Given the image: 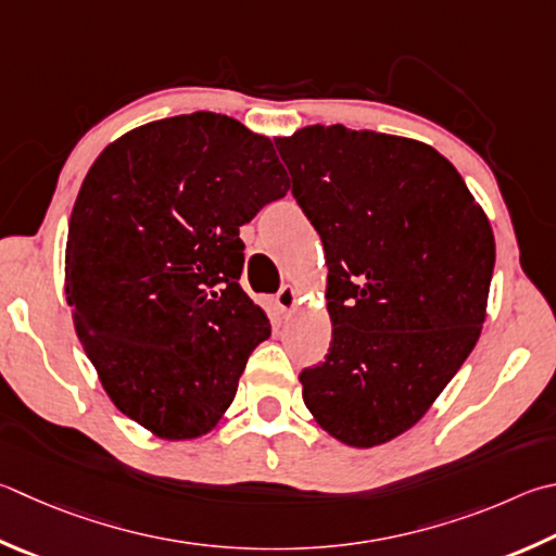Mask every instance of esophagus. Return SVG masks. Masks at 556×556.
Masks as SVG:
<instances>
[{
	"label": "esophagus",
	"instance_id": "34e87169",
	"mask_svg": "<svg viewBox=\"0 0 556 556\" xmlns=\"http://www.w3.org/2000/svg\"><path fill=\"white\" fill-rule=\"evenodd\" d=\"M275 301H277V306H279L281 313H291L299 304V291L294 287H289V285L281 287Z\"/></svg>",
	"mask_w": 556,
	"mask_h": 556
}]
</instances>
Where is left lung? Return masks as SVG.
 <instances>
[{"mask_svg":"<svg viewBox=\"0 0 556 556\" xmlns=\"http://www.w3.org/2000/svg\"><path fill=\"white\" fill-rule=\"evenodd\" d=\"M275 143L328 267L332 340L299 375L304 403L342 445H383L477 345L496 262L489 216L420 140L316 124Z\"/></svg>","mask_w":556,"mask_h":556,"instance_id":"left-lung-1","label":"left lung"}]
</instances>
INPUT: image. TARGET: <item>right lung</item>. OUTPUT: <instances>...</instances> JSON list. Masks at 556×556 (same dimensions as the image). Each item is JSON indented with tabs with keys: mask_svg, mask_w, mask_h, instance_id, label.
I'll return each instance as SVG.
<instances>
[{
	"mask_svg": "<svg viewBox=\"0 0 556 556\" xmlns=\"http://www.w3.org/2000/svg\"><path fill=\"white\" fill-rule=\"evenodd\" d=\"M289 191L275 143L240 121H150L109 143L79 187L65 299L114 406L163 440H194L236 399L265 308L240 287V226Z\"/></svg>",
	"mask_w": 556,
	"mask_h": 556,
	"instance_id": "obj_1",
	"label": "right lung"
}]
</instances>
